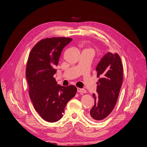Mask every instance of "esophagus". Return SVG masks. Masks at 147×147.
I'll return each instance as SVG.
<instances>
[{
	"label": "esophagus",
	"instance_id": "1",
	"mask_svg": "<svg viewBox=\"0 0 147 147\" xmlns=\"http://www.w3.org/2000/svg\"><path fill=\"white\" fill-rule=\"evenodd\" d=\"M78 92H80V93H86V90H84V89H81V88H78Z\"/></svg>",
	"mask_w": 147,
	"mask_h": 147
}]
</instances>
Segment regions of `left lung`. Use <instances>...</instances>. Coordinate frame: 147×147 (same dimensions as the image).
<instances>
[{"label":"left lung","mask_w":147,"mask_h":147,"mask_svg":"<svg viewBox=\"0 0 147 147\" xmlns=\"http://www.w3.org/2000/svg\"><path fill=\"white\" fill-rule=\"evenodd\" d=\"M96 94H93L95 104L88 115L92 120L100 121L109 115L116 104L123 78V68L117 53L108 52L98 64Z\"/></svg>","instance_id":"8db88e82"}]
</instances>
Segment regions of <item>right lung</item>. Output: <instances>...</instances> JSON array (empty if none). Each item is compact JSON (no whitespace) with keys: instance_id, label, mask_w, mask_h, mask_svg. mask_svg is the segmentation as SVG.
Returning <instances> with one entry per match:
<instances>
[{"instance_id":"obj_1","label":"right lung","mask_w":147,"mask_h":147,"mask_svg":"<svg viewBox=\"0 0 147 147\" xmlns=\"http://www.w3.org/2000/svg\"><path fill=\"white\" fill-rule=\"evenodd\" d=\"M71 40L63 37L46 38L35 45L28 58L26 75L30 98L36 111L46 121L60 120L67 104L76 94V86L59 85L53 78L61 52Z\"/></svg>"}]
</instances>
